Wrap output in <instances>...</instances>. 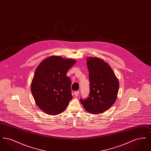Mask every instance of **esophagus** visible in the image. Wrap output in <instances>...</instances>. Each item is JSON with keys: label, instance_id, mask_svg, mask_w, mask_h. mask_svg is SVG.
<instances>
[{"label": "esophagus", "instance_id": "1", "mask_svg": "<svg viewBox=\"0 0 151 151\" xmlns=\"http://www.w3.org/2000/svg\"><path fill=\"white\" fill-rule=\"evenodd\" d=\"M75 95L76 96H79V91H76V92H75Z\"/></svg>", "mask_w": 151, "mask_h": 151}]
</instances>
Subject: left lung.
Listing matches in <instances>:
<instances>
[{
	"mask_svg": "<svg viewBox=\"0 0 151 151\" xmlns=\"http://www.w3.org/2000/svg\"><path fill=\"white\" fill-rule=\"evenodd\" d=\"M90 93L86 100L80 99L89 113L100 114L115 103L119 90V81L108 63L99 58L88 57Z\"/></svg>",
	"mask_w": 151,
	"mask_h": 151,
	"instance_id": "1",
	"label": "left lung"
}]
</instances>
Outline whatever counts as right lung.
Segmentation results:
<instances>
[{
    "label": "right lung",
    "instance_id": "1",
    "mask_svg": "<svg viewBox=\"0 0 151 151\" xmlns=\"http://www.w3.org/2000/svg\"><path fill=\"white\" fill-rule=\"evenodd\" d=\"M76 62L54 55L45 59L36 68L31 92L37 105L47 114L62 113L72 99L71 81L66 73Z\"/></svg>",
    "mask_w": 151,
    "mask_h": 151
}]
</instances>
